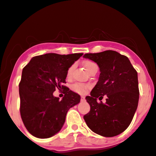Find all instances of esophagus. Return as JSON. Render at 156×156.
<instances>
[{
  "label": "esophagus",
  "instance_id": "1",
  "mask_svg": "<svg viewBox=\"0 0 156 156\" xmlns=\"http://www.w3.org/2000/svg\"><path fill=\"white\" fill-rule=\"evenodd\" d=\"M85 97H80V101H82V102H83V101H85Z\"/></svg>",
  "mask_w": 156,
  "mask_h": 156
}]
</instances>
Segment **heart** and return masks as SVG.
<instances>
[{"mask_svg":"<svg viewBox=\"0 0 156 156\" xmlns=\"http://www.w3.org/2000/svg\"><path fill=\"white\" fill-rule=\"evenodd\" d=\"M83 66L85 67V69L88 71V73H89L90 71L94 70V69H98L97 64L94 62L91 61V60H86L83 62ZM75 65H73L69 67L68 70L67 71V78H70L72 76L73 71L74 70ZM73 90L75 92L80 94H86V91L90 88V86L88 84H83V83H76L73 86Z\"/></svg>","mask_w":156,"mask_h":156,"instance_id":"b5f03b06","label":"heart"}]
</instances>
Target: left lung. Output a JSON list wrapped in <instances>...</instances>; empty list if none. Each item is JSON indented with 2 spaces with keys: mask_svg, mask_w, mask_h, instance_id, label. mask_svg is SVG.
Listing matches in <instances>:
<instances>
[{
  "mask_svg": "<svg viewBox=\"0 0 156 156\" xmlns=\"http://www.w3.org/2000/svg\"><path fill=\"white\" fill-rule=\"evenodd\" d=\"M96 62L100 74L96 86L86 99L90 111L83 116L92 132L101 136L112 137L128 128L138 106L137 72L128 57L115 51L108 50L94 54H86ZM107 96L106 102H97Z\"/></svg>",
  "mask_w": 156,
  "mask_h": 156,
  "instance_id": "8db88e82",
  "label": "left lung"
}]
</instances>
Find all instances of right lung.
I'll use <instances>...</instances> for the list:
<instances>
[{"instance_id":"add662e5","label":"right lung","mask_w":156,"mask_h":156,"mask_svg":"<svg viewBox=\"0 0 156 156\" xmlns=\"http://www.w3.org/2000/svg\"><path fill=\"white\" fill-rule=\"evenodd\" d=\"M83 54L36 56L23 68L19 84L20 114L33 136L45 139L57 134L65 123L69 109L80 102V95L63 84L68 68ZM57 88L65 91L62 101L53 95Z\"/></svg>"}]
</instances>
